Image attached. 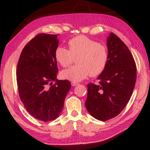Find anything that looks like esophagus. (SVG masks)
I'll return each instance as SVG.
<instances>
[{
  "label": "esophagus",
  "mask_w": 150,
  "mask_h": 150,
  "mask_svg": "<svg viewBox=\"0 0 150 150\" xmlns=\"http://www.w3.org/2000/svg\"><path fill=\"white\" fill-rule=\"evenodd\" d=\"M79 85V83H77V82H74V81H73V82H71V85L72 86H76Z\"/></svg>",
  "instance_id": "1"
}]
</instances>
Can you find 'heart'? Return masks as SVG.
I'll use <instances>...</instances> for the list:
<instances>
[{"instance_id":"heart-1","label":"heart","mask_w":150,"mask_h":150,"mask_svg":"<svg viewBox=\"0 0 150 150\" xmlns=\"http://www.w3.org/2000/svg\"><path fill=\"white\" fill-rule=\"evenodd\" d=\"M67 48L57 47L55 58L63 67L72 64L74 58L76 65L63 71L61 75L63 79L74 82L82 81L90 75L98 76L105 71L108 64L109 54L106 45L85 35H79L68 41Z\"/></svg>"}]
</instances>
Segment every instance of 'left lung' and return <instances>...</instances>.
I'll return each mask as SVG.
<instances>
[{"label": "left lung", "instance_id": "left-lung-1", "mask_svg": "<svg viewBox=\"0 0 150 150\" xmlns=\"http://www.w3.org/2000/svg\"><path fill=\"white\" fill-rule=\"evenodd\" d=\"M109 59L98 76V85H87L85 106L97 120L106 121L118 116L128 104L136 81L135 61L126 45L111 33L107 39Z\"/></svg>", "mask_w": 150, "mask_h": 150}]
</instances>
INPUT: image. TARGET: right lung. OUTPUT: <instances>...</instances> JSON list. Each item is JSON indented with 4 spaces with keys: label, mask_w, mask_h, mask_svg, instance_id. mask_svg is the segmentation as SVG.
Returning a JSON list of instances; mask_svg holds the SVG:
<instances>
[{
    "label": "right lung",
    "mask_w": 150,
    "mask_h": 150,
    "mask_svg": "<svg viewBox=\"0 0 150 150\" xmlns=\"http://www.w3.org/2000/svg\"><path fill=\"white\" fill-rule=\"evenodd\" d=\"M57 35H35L25 45L17 64L20 100L33 117L43 122L59 116L71 87L69 81L57 79L55 52L59 44Z\"/></svg>",
    "instance_id": "right-lung-1"
}]
</instances>
